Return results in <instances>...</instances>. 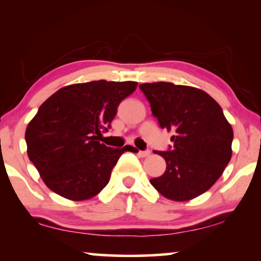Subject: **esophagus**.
Returning a JSON list of instances; mask_svg holds the SVG:
<instances>
[{"label": "esophagus", "instance_id": "1", "mask_svg": "<svg viewBox=\"0 0 261 261\" xmlns=\"http://www.w3.org/2000/svg\"><path fill=\"white\" fill-rule=\"evenodd\" d=\"M138 154L140 156H148L151 154V151H149V149H147V151H139Z\"/></svg>", "mask_w": 261, "mask_h": 261}]
</instances>
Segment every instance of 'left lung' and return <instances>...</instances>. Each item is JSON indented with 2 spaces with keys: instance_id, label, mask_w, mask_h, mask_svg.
<instances>
[{
  "instance_id": "obj_1",
  "label": "left lung",
  "mask_w": 261,
  "mask_h": 261,
  "mask_svg": "<svg viewBox=\"0 0 261 261\" xmlns=\"http://www.w3.org/2000/svg\"><path fill=\"white\" fill-rule=\"evenodd\" d=\"M162 128L172 130L166 170L149 181L164 197L189 201L209 190L231 158L233 128L205 91L167 82L139 85Z\"/></svg>"
}]
</instances>
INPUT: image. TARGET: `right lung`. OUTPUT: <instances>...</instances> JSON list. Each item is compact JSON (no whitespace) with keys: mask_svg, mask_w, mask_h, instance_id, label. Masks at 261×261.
I'll return each mask as SVG.
<instances>
[{"mask_svg":"<svg viewBox=\"0 0 261 261\" xmlns=\"http://www.w3.org/2000/svg\"><path fill=\"white\" fill-rule=\"evenodd\" d=\"M137 85L105 80L67 85L39 107L24 139L28 158L48 189L71 201H84L109 183L121 154L135 148H113L98 140Z\"/></svg>","mask_w":261,"mask_h":261,"instance_id":"add662e5","label":"right lung"}]
</instances>
